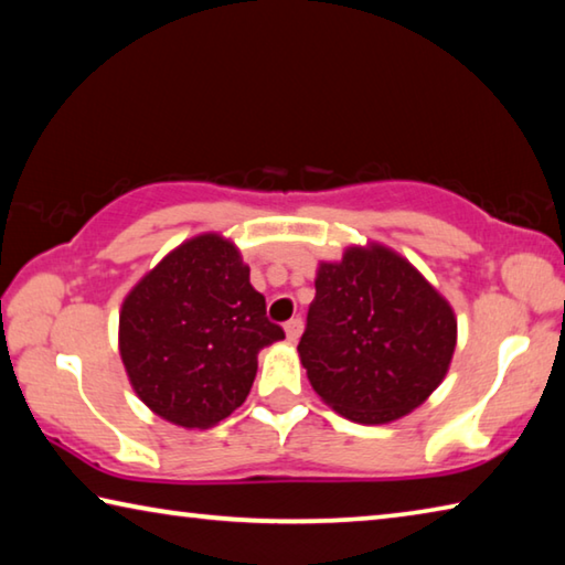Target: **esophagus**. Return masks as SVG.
<instances>
[{"label": "esophagus", "mask_w": 565, "mask_h": 565, "mask_svg": "<svg viewBox=\"0 0 565 565\" xmlns=\"http://www.w3.org/2000/svg\"><path fill=\"white\" fill-rule=\"evenodd\" d=\"M284 331H286V339H289L291 343H294V341H299L301 331H303V321H301V319H291V321H286V323H284Z\"/></svg>", "instance_id": "1"}]
</instances>
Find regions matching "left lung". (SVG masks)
<instances>
[{"label": "left lung", "mask_w": 565, "mask_h": 565, "mask_svg": "<svg viewBox=\"0 0 565 565\" xmlns=\"http://www.w3.org/2000/svg\"><path fill=\"white\" fill-rule=\"evenodd\" d=\"M456 347L451 306L384 246L321 264L301 363L317 394L356 424H386L424 404Z\"/></svg>", "instance_id": "1"}]
</instances>
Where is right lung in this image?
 I'll return each instance as SVG.
<instances>
[{"mask_svg":"<svg viewBox=\"0 0 565 565\" xmlns=\"http://www.w3.org/2000/svg\"><path fill=\"white\" fill-rule=\"evenodd\" d=\"M284 339L248 284L236 246L204 234L174 248L134 286L119 317V351L139 398L161 418L206 428L244 404L256 356Z\"/></svg>","mask_w":565,"mask_h":565,"instance_id":"add662e5","label":"right lung"}]
</instances>
